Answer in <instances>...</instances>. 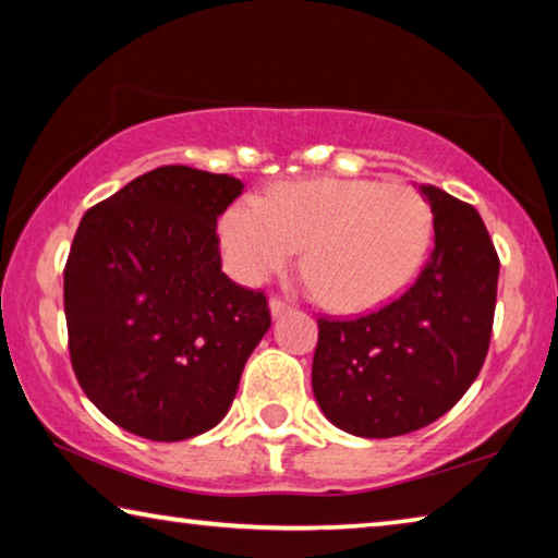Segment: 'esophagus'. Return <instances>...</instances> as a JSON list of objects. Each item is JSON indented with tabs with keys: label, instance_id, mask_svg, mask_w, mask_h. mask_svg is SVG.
Returning <instances> with one entry per match:
<instances>
[{
	"label": "esophagus",
	"instance_id": "esophagus-1",
	"mask_svg": "<svg viewBox=\"0 0 558 558\" xmlns=\"http://www.w3.org/2000/svg\"><path fill=\"white\" fill-rule=\"evenodd\" d=\"M292 307V302L288 300V298H280V295H272L270 298V313L272 315H282V313H288V310Z\"/></svg>",
	"mask_w": 558,
	"mask_h": 558
}]
</instances>
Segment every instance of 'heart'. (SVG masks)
<instances>
[{"label": "heart", "instance_id": "b5f03b06", "mask_svg": "<svg viewBox=\"0 0 558 558\" xmlns=\"http://www.w3.org/2000/svg\"><path fill=\"white\" fill-rule=\"evenodd\" d=\"M433 231L430 209L413 186L374 179H295L266 196H243L221 219L229 266L258 282L295 258L317 295L342 313H362L409 286Z\"/></svg>", "mask_w": 558, "mask_h": 558}]
</instances>
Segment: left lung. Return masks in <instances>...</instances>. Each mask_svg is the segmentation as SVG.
<instances>
[{"instance_id": "8db88e82", "label": "left lung", "mask_w": 558, "mask_h": 558, "mask_svg": "<svg viewBox=\"0 0 558 558\" xmlns=\"http://www.w3.org/2000/svg\"><path fill=\"white\" fill-rule=\"evenodd\" d=\"M433 209V251L405 292L374 313L319 317L313 391L352 436L426 428L483 369L493 337L499 258L475 206L421 186Z\"/></svg>"}]
</instances>
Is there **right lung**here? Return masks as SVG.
I'll list each match as a JSON object with an SVG mask.
<instances>
[{
    "mask_svg": "<svg viewBox=\"0 0 558 558\" xmlns=\"http://www.w3.org/2000/svg\"><path fill=\"white\" fill-rule=\"evenodd\" d=\"M241 179L157 167L83 214L63 268L71 366L116 426L149 440L214 428L270 327L263 290L221 270Z\"/></svg>",
    "mask_w": 558,
    "mask_h": 558,
    "instance_id": "right-lung-1",
    "label": "right lung"
}]
</instances>
